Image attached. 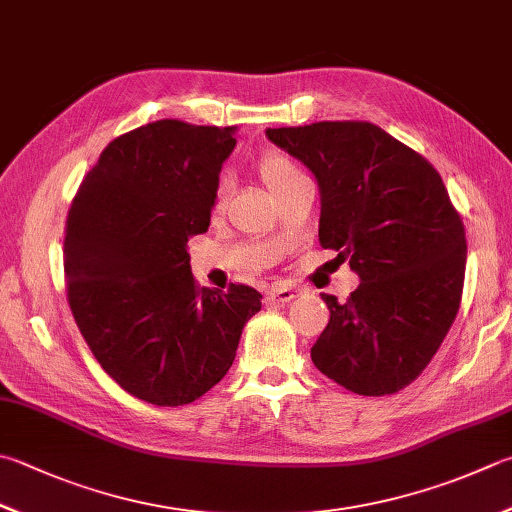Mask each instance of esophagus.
<instances>
[{
  "label": "esophagus",
  "mask_w": 512,
  "mask_h": 512,
  "mask_svg": "<svg viewBox=\"0 0 512 512\" xmlns=\"http://www.w3.org/2000/svg\"><path fill=\"white\" fill-rule=\"evenodd\" d=\"M292 298H296V289H292V287H281V285L272 287V289H269V292L265 294V301H267L269 305H287L289 301H292Z\"/></svg>",
  "instance_id": "obj_1"
}]
</instances>
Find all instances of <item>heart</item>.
I'll return each mask as SVG.
<instances>
[{"label": "heart", "instance_id": "heart-1", "mask_svg": "<svg viewBox=\"0 0 512 512\" xmlns=\"http://www.w3.org/2000/svg\"><path fill=\"white\" fill-rule=\"evenodd\" d=\"M258 173L274 196L281 194L285 187L292 185V182H296L298 178H305V173L298 169L292 160L281 156V153L276 151H267L260 156ZM227 198H229L227 182H218V187L214 189V198H211V211H214V214H220L227 205Z\"/></svg>", "mask_w": 512, "mask_h": 512}]
</instances>
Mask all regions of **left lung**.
<instances>
[{"instance_id": "8db88e82", "label": "left lung", "mask_w": 512, "mask_h": 512, "mask_svg": "<svg viewBox=\"0 0 512 512\" xmlns=\"http://www.w3.org/2000/svg\"><path fill=\"white\" fill-rule=\"evenodd\" d=\"M265 133L314 173L318 240L361 278L345 303L321 294L330 323L314 365L363 397L403 390L437 354L464 289L466 231L439 171L372 122Z\"/></svg>"}]
</instances>
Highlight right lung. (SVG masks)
Returning <instances> with one entry per match:
<instances>
[{"label":"right lung","mask_w":512,"mask_h":512,"mask_svg":"<svg viewBox=\"0 0 512 512\" xmlns=\"http://www.w3.org/2000/svg\"><path fill=\"white\" fill-rule=\"evenodd\" d=\"M234 127L149 122L109 142L66 218V298L111 379L153 406L223 379L260 292L198 287L187 240L205 234Z\"/></svg>","instance_id":"right-lung-1"}]
</instances>
